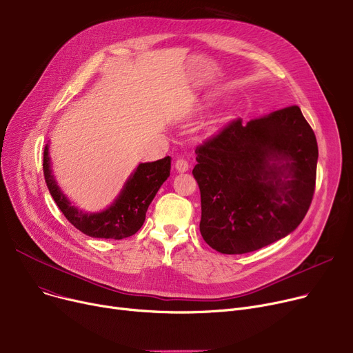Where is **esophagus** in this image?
Masks as SVG:
<instances>
[{
    "label": "esophagus",
    "mask_w": 353,
    "mask_h": 353,
    "mask_svg": "<svg viewBox=\"0 0 353 353\" xmlns=\"http://www.w3.org/2000/svg\"><path fill=\"white\" fill-rule=\"evenodd\" d=\"M176 170L179 172V173H184V172H188L189 170V161L186 160V159H177L176 160Z\"/></svg>",
    "instance_id": "obj_1"
}]
</instances>
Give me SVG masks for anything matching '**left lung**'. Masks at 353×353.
Returning <instances> with one entry per match:
<instances>
[{"instance_id":"left-lung-1","label":"left lung","mask_w":353,"mask_h":353,"mask_svg":"<svg viewBox=\"0 0 353 353\" xmlns=\"http://www.w3.org/2000/svg\"><path fill=\"white\" fill-rule=\"evenodd\" d=\"M200 233L225 254L262 249L306 216L316 184L318 143L298 105L242 124L236 119L196 148Z\"/></svg>"}]
</instances>
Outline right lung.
Wrapping results in <instances>:
<instances>
[{
	"mask_svg": "<svg viewBox=\"0 0 353 353\" xmlns=\"http://www.w3.org/2000/svg\"><path fill=\"white\" fill-rule=\"evenodd\" d=\"M170 160L167 156L153 163H140L113 205L100 213H84L70 205L51 174L48 145L44 147L43 170L50 194L74 228L90 237L120 240L133 236L143 226L148 206L170 176Z\"/></svg>",
	"mask_w": 353,
	"mask_h": 353,
	"instance_id": "obj_1",
	"label": "right lung"
}]
</instances>
